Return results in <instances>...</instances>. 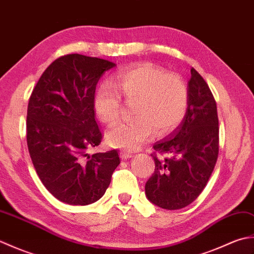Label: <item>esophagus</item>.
<instances>
[{
	"mask_svg": "<svg viewBox=\"0 0 254 254\" xmlns=\"http://www.w3.org/2000/svg\"><path fill=\"white\" fill-rule=\"evenodd\" d=\"M120 156L122 159H130L131 157H133V155L131 153H127V150H121Z\"/></svg>",
	"mask_w": 254,
	"mask_h": 254,
	"instance_id": "obj_1",
	"label": "esophagus"
}]
</instances>
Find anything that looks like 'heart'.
Segmentation results:
<instances>
[{"label": "heart", "mask_w": 254, "mask_h": 254, "mask_svg": "<svg viewBox=\"0 0 254 254\" xmlns=\"http://www.w3.org/2000/svg\"><path fill=\"white\" fill-rule=\"evenodd\" d=\"M112 85L102 83L94 96V109L102 122L111 123L120 115L121 97L136 100L131 121L118 122L108 130L106 139L112 147L135 150L153 135L171 132L188 109V88L179 75L166 73L150 63H138L118 71Z\"/></svg>", "instance_id": "b5f03b06"}]
</instances>
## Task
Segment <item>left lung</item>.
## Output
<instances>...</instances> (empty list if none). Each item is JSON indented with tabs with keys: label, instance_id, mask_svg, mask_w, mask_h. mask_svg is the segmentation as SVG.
Wrapping results in <instances>:
<instances>
[{
	"label": "left lung",
	"instance_id": "obj_1",
	"mask_svg": "<svg viewBox=\"0 0 254 254\" xmlns=\"http://www.w3.org/2000/svg\"><path fill=\"white\" fill-rule=\"evenodd\" d=\"M216 101L204 78L193 67L188 82V109L180 126L154 149L155 171L145 185L153 204L165 209L188 206L201 194L218 157Z\"/></svg>",
	"mask_w": 254,
	"mask_h": 254
}]
</instances>
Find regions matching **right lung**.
I'll return each instance as SVG.
<instances>
[{"label":"right lung","instance_id":"add662e5","mask_svg":"<svg viewBox=\"0 0 254 254\" xmlns=\"http://www.w3.org/2000/svg\"><path fill=\"white\" fill-rule=\"evenodd\" d=\"M116 64L67 55L47 67L27 109V145L37 175L59 201L88 205L104 195L120 164L118 150L89 155L101 132L94 96L100 77Z\"/></svg>","mask_w":254,"mask_h":254}]
</instances>
